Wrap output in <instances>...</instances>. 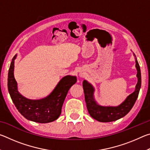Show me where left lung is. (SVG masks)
<instances>
[{
	"label": "left lung",
	"instance_id": "obj_1",
	"mask_svg": "<svg viewBox=\"0 0 150 150\" xmlns=\"http://www.w3.org/2000/svg\"><path fill=\"white\" fill-rule=\"evenodd\" d=\"M134 55L135 56L136 59V76L138 77V83L136 85L135 91L127 96L125 100L120 105L116 106H103L98 105L94 98L95 89L86 80L83 81V87L87 108L90 116L94 119L101 122H109L117 120L126 116L133 107L138 96L142 83L140 68L135 54H134Z\"/></svg>",
	"mask_w": 150,
	"mask_h": 150
}]
</instances>
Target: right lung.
<instances>
[{
	"label": "right lung",
	"instance_id": "1",
	"mask_svg": "<svg viewBox=\"0 0 150 150\" xmlns=\"http://www.w3.org/2000/svg\"><path fill=\"white\" fill-rule=\"evenodd\" d=\"M15 55L12 58L8 75V89L10 95L19 112L29 120L38 123H48L59 118L68 91L77 82L75 76L67 75L57 83L52 92L40 100H30L21 95L18 91L14 76Z\"/></svg>",
	"mask_w": 150,
	"mask_h": 150
}]
</instances>
